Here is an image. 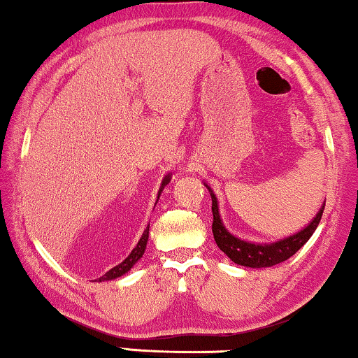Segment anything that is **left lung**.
<instances>
[{
    "instance_id": "1",
    "label": "left lung",
    "mask_w": 358,
    "mask_h": 358,
    "mask_svg": "<svg viewBox=\"0 0 358 358\" xmlns=\"http://www.w3.org/2000/svg\"><path fill=\"white\" fill-rule=\"evenodd\" d=\"M212 195V212H213V223H212V231L213 238L217 241L218 248L231 259L233 262L239 264V266L246 267H272L277 266L287 259H290L308 239L311 238V234L315 233L317 224L321 222L322 212H324V205H322L320 212L315 217V220L308 224L305 229H301L300 233L293 234V236L282 239V241L272 243V244H252L241 241V239L234 238L233 234H229L224 229L222 220L218 215V203L217 197Z\"/></svg>"
}]
</instances>
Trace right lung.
I'll use <instances>...</instances> for the list:
<instances>
[{
	"label": "right lung",
	"instance_id": "right-lung-1",
	"mask_svg": "<svg viewBox=\"0 0 358 358\" xmlns=\"http://www.w3.org/2000/svg\"><path fill=\"white\" fill-rule=\"evenodd\" d=\"M166 182H169V178L164 179L163 184H166ZM159 194H161V190H159ZM158 197H159V195H158ZM148 231H150V227L145 229L143 236L140 238L138 244H136V248L130 252V256L127 257L124 262L119 264V266H115L114 268H110V271H107L104 275L99 277V282L101 280H112V278H117V277L124 275V273H127L131 267H134V264L138 261L141 256H143V252H145V249H146V243H148Z\"/></svg>",
	"mask_w": 358,
	"mask_h": 358
}]
</instances>
